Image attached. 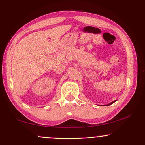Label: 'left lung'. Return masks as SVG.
Here are the masks:
<instances>
[{"instance_id":"1","label":"left lung","mask_w":145,"mask_h":145,"mask_svg":"<svg viewBox=\"0 0 145 145\" xmlns=\"http://www.w3.org/2000/svg\"><path fill=\"white\" fill-rule=\"evenodd\" d=\"M115 101H113V102H112V103H110V104H108L107 105H108H108H112V104H113V103H114Z\"/></svg>"}]
</instances>
